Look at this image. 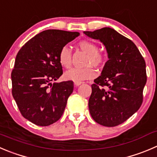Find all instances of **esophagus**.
I'll return each instance as SVG.
<instances>
[{
	"mask_svg": "<svg viewBox=\"0 0 157 157\" xmlns=\"http://www.w3.org/2000/svg\"><path fill=\"white\" fill-rule=\"evenodd\" d=\"M81 83H83V82H74V85H75L76 86H79V85H80Z\"/></svg>",
	"mask_w": 157,
	"mask_h": 157,
	"instance_id": "1",
	"label": "esophagus"
}]
</instances>
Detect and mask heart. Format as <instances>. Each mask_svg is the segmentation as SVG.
I'll return each instance as SVG.
<instances>
[{
  "instance_id": "b5f03b06",
  "label": "heart",
  "mask_w": 157,
  "mask_h": 157,
  "mask_svg": "<svg viewBox=\"0 0 157 157\" xmlns=\"http://www.w3.org/2000/svg\"><path fill=\"white\" fill-rule=\"evenodd\" d=\"M78 47L80 50L87 54L84 65L86 67L83 68H73L65 72L64 78L67 80H72L74 82H82L85 80H90L97 75L95 67L100 68L104 65L105 57L102 53L99 51V47L97 44L90 40H81L78 43ZM59 63L63 67L70 68L72 65V54L71 51L67 46H63L60 49L58 54Z\"/></svg>"
}]
</instances>
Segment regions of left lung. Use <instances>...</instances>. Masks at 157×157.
<instances>
[{
  "label": "left lung",
  "mask_w": 157,
  "mask_h": 157,
  "mask_svg": "<svg viewBox=\"0 0 157 157\" xmlns=\"http://www.w3.org/2000/svg\"><path fill=\"white\" fill-rule=\"evenodd\" d=\"M84 33L100 40L109 57L101 75L91 85L90 113L97 124L116 127L142 105L147 79L145 60L135 44L113 29L103 27Z\"/></svg>",
  "instance_id": "1"
}]
</instances>
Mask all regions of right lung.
<instances>
[{
  "mask_svg": "<svg viewBox=\"0 0 157 157\" xmlns=\"http://www.w3.org/2000/svg\"><path fill=\"white\" fill-rule=\"evenodd\" d=\"M78 32L47 30L29 40L18 51L11 72L12 95L21 115L33 124L47 127L63 115L72 80L54 83L63 74L60 49Z\"/></svg>",
  "mask_w": 157,
  "mask_h": 157,
  "instance_id": "obj_1",
  "label": "right lung"
}]
</instances>
